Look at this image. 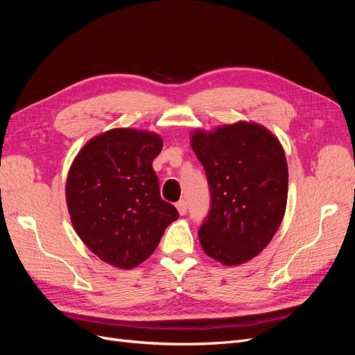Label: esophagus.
<instances>
[{
    "mask_svg": "<svg viewBox=\"0 0 355 355\" xmlns=\"http://www.w3.org/2000/svg\"><path fill=\"white\" fill-rule=\"evenodd\" d=\"M176 209L179 211L180 216H185L187 214V210H188V206H187V201L185 200H180L176 202Z\"/></svg>",
    "mask_w": 355,
    "mask_h": 355,
    "instance_id": "34e87169",
    "label": "esophagus"
}]
</instances>
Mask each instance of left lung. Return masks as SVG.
<instances>
[{
    "instance_id": "obj_1",
    "label": "left lung",
    "mask_w": 355,
    "mask_h": 355,
    "mask_svg": "<svg viewBox=\"0 0 355 355\" xmlns=\"http://www.w3.org/2000/svg\"><path fill=\"white\" fill-rule=\"evenodd\" d=\"M191 145L206 170L210 210L198 231L202 250L223 265H241L270 244L283 220L288 170L278 139L256 123L240 121Z\"/></svg>"
}]
</instances>
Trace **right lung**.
Returning a JSON list of instances; mask_svg holds the SVG:
<instances>
[{"label":"right lung","mask_w":355,"mask_h":355,"mask_svg":"<svg viewBox=\"0 0 355 355\" xmlns=\"http://www.w3.org/2000/svg\"><path fill=\"white\" fill-rule=\"evenodd\" d=\"M163 149L155 133L112 128L84 145L67 179V204L75 232L106 263L123 270L154 253L179 218L159 196L154 158Z\"/></svg>","instance_id":"add662e5"}]
</instances>
